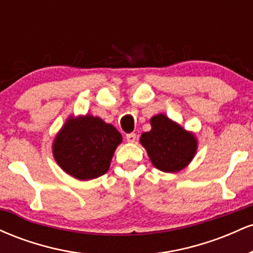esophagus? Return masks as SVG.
Instances as JSON below:
<instances>
[{
	"instance_id": "esophagus-1",
	"label": "esophagus",
	"mask_w": 253,
	"mask_h": 253,
	"mask_svg": "<svg viewBox=\"0 0 253 253\" xmlns=\"http://www.w3.org/2000/svg\"><path fill=\"white\" fill-rule=\"evenodd\" d=\"M126 139L128 143H134V141L136 140V134L135 133H128V134L126 135Z\"/></svg>"
}]
</instances>
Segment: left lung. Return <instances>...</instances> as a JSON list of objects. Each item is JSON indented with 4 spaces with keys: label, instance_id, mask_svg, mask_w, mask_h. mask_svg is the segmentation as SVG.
Instances as JSON below:
<instances>
[{
    "label": "left lung",
    "instance_id": "1",
    "mask_svg": "<svg viewBox=\"0 0 253 253\" xmlns=\"http://www.w3.org/2000/svg\"><path fill=\"white\" fill-rule=\"evenodd\" d=\"M150 121L152 128L141 134L140 143L152 164L164 172L184 169L196 153L195 135L164 114L155 115Z\"/></svg>",
    "mask_w": 253,
    "mask_h": 253
}]
</instances>
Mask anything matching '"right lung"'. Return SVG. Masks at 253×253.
<instances>
[{
  "instance_id": "add662e5",
  "label": "right lung",
  "mask_w": 253,
  "mask_h": 253,
  "mask_svg": "<svg viewBox=\"0 0 253 253\" xmlns=\"http://www.w3.org/2000/svg\"><path fill=\"white\" fill-rule=\"evenodd\" d=\"M121 141L123 136L114 126L86 114L66 120L54 138L52 150L58 165L66 173L89 181L108 171Z\"/></svg>"
}]
</instances>
